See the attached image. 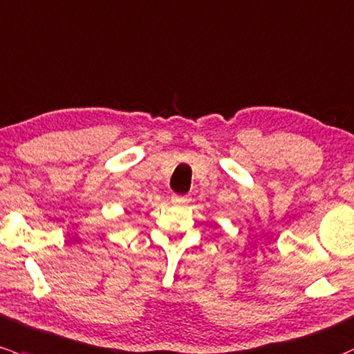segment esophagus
I'll return each instance as SVG.
<instances>
[{
	"instance_id": "1",
	"label": "esophagus",
	"mask_w": 354,
	"mask_h": 354,
	"mask_svg": "<svg viewBox=\"0 0 354 354\" xmlns=\"http://www.w3.org/2000/svg\"><path fill=\"white\" fill-rule=\"evenodd\" d=\"M171 201H173L174 205H186V203H189V196L188 195H173L171 196Z\"/></svg>"
}]
</instances>
